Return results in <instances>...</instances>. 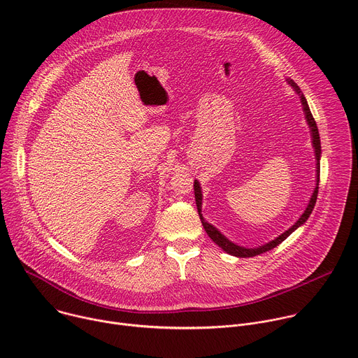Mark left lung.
Returning <instances> with one entry per match:
<instances>
[{"label": "left lung", "instance_id": "left-lung-1", "mask_svg": "<svg viewBox=\"0 0 358 358\" xmlns=\"http://www.w3.org/2000/svg\"><path fill=\"white\" fill-rule=\"evenodd\" d=\"M286 82L293 87V90L300 96V101H301V106H303V112H304V119L306 122H308L309 124V129H310V134H312V144H313V148H315V157H316V187L313 189V194L309 199V203L308 207H306L304 213L300 215V218L287 229L285 231L283 234H280L279 236H276L275 239L269 241L268 243L265 245H261V246H257V248H245V246H241V245H236L232 241H229L224 234H221L214 225L208 224L206 220H203L201 211H202V192H201V187H199V181L195 180L194 181V194H195V203H196V210H198V215H199V220L202 222V227L203 229H206V232L208 234V236L220 246L227 253L232 255V257H236V258H250V257H257V255H261L264 252H268L273 248H276L279 243H282L292 232H294L297 228H300L306 221L309 220L313 208H315V203H316V199H317V192H319V180H320V157H322V145H320V136H319V130H317V124L312 116V112L309 109V105H308V100H306L304 94L301 93L300 87L292 80V79H286Z\"/></svg>", "mask_w": 358, "mask_h": 358}]
</instances>
